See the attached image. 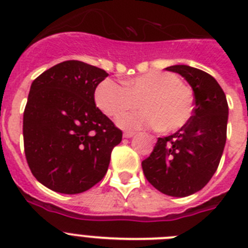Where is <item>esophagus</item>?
Returning <instances> with one entry per match:
<instances>
[{
  "label": "esophagus",
  "mask_w": 248,
  "mask_h": 248,
  "mask_svg": "<svg viewBox=\"0 0 248 248\" xmlns=\"http://www.w3.org/2000/svg\"><path fill=\"white\" fill-rule=\"evenodd\" d=\"M135 134V131H130V130H126V131H124V138H131L133 137V135Z\"/></svg>",
  "instance_id": "34e87169"
}]
</instances>
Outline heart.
Listing matches in <instances>:
<instances>
[{"label": "heart", "mask_w": 248, "mask_h": 248, "mask_svg": "<svg viewBox=\"0 0 248 248\" xmlns=\"http://www.w3.org/2000/svg\"><path fill=\"white\" fill-rule=\"evenodd\" d=\"M95 102L107 115L118 118L137 108L143 110L126 114L119 119L124 128H159L172 133L191 120L195 110L194 93L180 78L166 72L140 74L126 87L111 79L103 80L95 92Z\"/></svg>", "instance_id": "obj_1"}]
</instances>
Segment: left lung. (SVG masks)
I'll return each mask as SVG.
<instances>
[{
	"label": "left lung",
	"instance_id": "obj_1",
	"mask_svg": "<svg viewBox=\"0 0 248 248\" xmlns=\"http://www.w3.org/2000/svg\"><path fill=\"white\" fill-rule=\"evenodd\" d=\"M192 87L191 120L175 134L159 138L141 166L146 180L163 194L184 198L198 192L217 170L226 144L229 105L214 77L189 65H171Z\"/></svg>",
	"mask_w": 248,
	"mask_h": 248
}]
</instances>
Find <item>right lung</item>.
<instances>
[{"mask_svg":"<svg viewBox=\"0 0 248 248\" xmlns=\"http://www.w3.org/2000/svg\"><path fill=\"white\" fill-rule=\"evenodd\" d=\"M104 69L65 61L32 82L23 113L28 166L41 184L62 194H80L102 180L123 131L95 105Z\"/></svg>","mask_w":248,"mask_h":248,"instance_id":"right-lung-1","label":"right lung"}]
</instances>
